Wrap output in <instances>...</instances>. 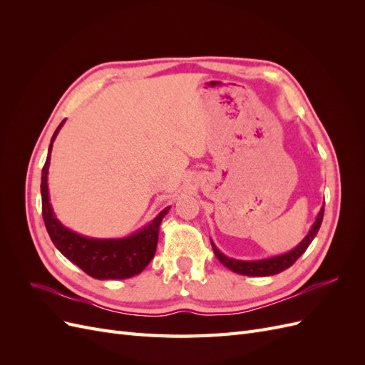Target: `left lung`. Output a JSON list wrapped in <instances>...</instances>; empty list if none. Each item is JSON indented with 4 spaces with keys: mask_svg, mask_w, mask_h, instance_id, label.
Here are the masks:
<instances>
[{
    "mask_svg": "<svg viewBox=\"0 0 365 365\" xmlns=\"http://www.w3.org/2000/svg\"><path fill=\"white\" fill-rule=\"evenodd\" d=\"M323 216H324V205L318 212L315 222L312 224L311 230L307 231V235L303 237L300 244L294 247L288 252H283V254H279V256H272V257H267V259L240 260V259L228 257L215 245V242L212 239H210V242H212V248H213L215 256L228 269H231L236 274H240V275H248V277H268V275H275V274H279L284 269H288L289 267H292L295 260L302 256V254L307 250V247L311 245V242L315 239L319 227H322Z\"/></svg>",
    "mask_w": 365,
    "mask_h": 365,
    "instance_id": "left-lung-1",
    "label": "left lung"
}]
</instances>
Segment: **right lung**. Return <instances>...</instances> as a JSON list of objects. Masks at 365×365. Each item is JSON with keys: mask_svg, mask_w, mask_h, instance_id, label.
I'll return each instance as SVG.
<instances>
[{"mask_svg": "<svg viewBox=\"0 0 365 365\" xmlns=\"http://www.w3.org/2000/svg\"><path fill=\"white\" fill-rule=\"evenodd\" d=\"M65 120L54 130L48 146L47 161L43 164L41 178L42 217L50 239L65 257L97 280L130 279L145 269L155 256L158 233L163 217L169 213L170 205L163 208L155 219L134 233L118 239H98L76 233L65 227L56 217L50 202L48 168L53 143L56 140Z\"/></svg>", "mask_w": 365, "mask_h": 365, "instance_id": "add662e5", "label": "right lung"}]
</instances>
